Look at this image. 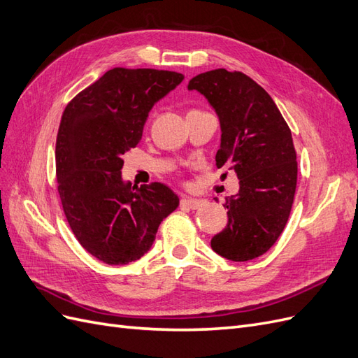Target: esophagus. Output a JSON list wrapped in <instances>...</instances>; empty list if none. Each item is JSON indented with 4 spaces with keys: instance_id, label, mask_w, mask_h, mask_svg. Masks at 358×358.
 Masks as SVG:
<instances>
[{
    "instance_id": "1",
    "label": "esophagus",
    "mask_w": 358,
    "mask_h": 358,
    "mask_svg": "<svg viewBox=\"0 0 358 358\" xmlns=\"http://www.w3.org/2000/svg\"><path fill=\"white\" fill-rule=\"evenodd\" d=\"M204 204V200L200 199H191V197H182L180 199V206L187 209H199Z\"/></svg>"
}]
</instances>
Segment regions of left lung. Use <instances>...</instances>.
<instances>
[{
    "label": "left lung",
    "mask_w": 358,
    "mask_h": 358,
    "mask_svg": "<svg viewBox=\"0 0 358 358\" xmlns=\"http://www.w3.org/2000/svg\"><path fill=\"white\" fill-rule=\"evenodd\" d=\"M220 117L216 167L233 170L241 189L227 199L225 229L212 237L216 254L248 262L266 254L284 231L297 187L289 127L262 86L241 71L216 69L192 78Z\"/></svg>",
    "instance_id": "obj_1"
}]
</instances>
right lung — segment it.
<instances>
[{"label":"right lung","instance_id":"obj_1","mask_svg":"<svg viewBox=\"0 0 358 358\" xmlns=\"http://www.w3.org/2000/svg\"><path fill=\"white\" fill-rule=\"evenodd\" d=\"M183 74L154 69L106 71L62 113L57 136V179L76 239L100 262L122 266L143 257L179 197L164 183L124 182L122 155L136 148L154 104Z\"/></svg>","mask_w":358,"mask_h":358}]
</instances>
